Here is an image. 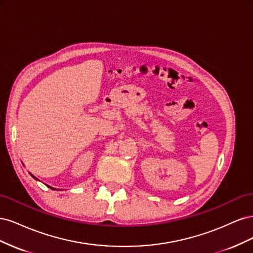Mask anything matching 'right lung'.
<instances>
[{
    "instance_id": "add662e5",
    "label": "right lung",
    "mask_w": 253,
    "mask_h": 253,
    "mask_svg": "<svg viewBox=\"0 0 253 253\" xmlns=\"http://www.w3.org/2000/svg\"><path fill=\"white\" fill-rule=\"evenodd\" d=\"M29 174H30V175H32V176H33V177H34L35 179H37V180H39V179H38V178H36V177H35V176H34V175H33L32 173H29ZM46 186H47V185H46ZM47 187H49V186H47ZM49 188H50V189H52V190H57V189H55V188H52V187H49Z\"/></svg>"
}]
</instances>
